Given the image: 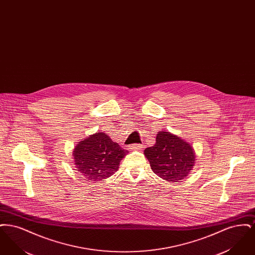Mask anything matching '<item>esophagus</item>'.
<instances>
[{"label":"esophagus","instance_id":"obj_1","mask_svg":"<svg viewBox=\"0 0 255 255\" xmlns=\"http://www.w3.org/2000/svg\"><path fill=\"white\" fill-rule=\"evenodd\" d=\"M141 148L140 144H132V145L129 146V149L131 150H139Z\"/></svg>","mask_w":255,"mask_h":255}]
</instances>
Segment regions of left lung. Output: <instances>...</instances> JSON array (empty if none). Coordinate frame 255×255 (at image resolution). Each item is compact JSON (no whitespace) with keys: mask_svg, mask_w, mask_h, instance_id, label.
<instances>
[{"mask_svg":"<svg viewBox=\"0 0 255 255\" xmlns=\"http://www.w3.org/2000/svg\"><path fill=\"white\" fill-rule=\"evenodd\" d=\"M151 169L162 180L178 182L193 168L196 160L193 146L176 134L159 131L156 143L144 150Z\"/></svg>","mask_w":255,"mask_h":255,"instance_id":"8db88e82","label":"left lung"}]
</instances>
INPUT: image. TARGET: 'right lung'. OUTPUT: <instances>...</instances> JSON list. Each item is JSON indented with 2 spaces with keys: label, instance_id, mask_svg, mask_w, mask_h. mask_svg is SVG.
<instances>
[{
  "label": "right lung",
  "instance_id": "obj_1",
  "mask_svg": "<svg viewBox=\"0 0 255 255\" xmlns=\"http://www.w3.org/2000/svg\"><path fill=\"white\" fill-rule=\"evenodd\" d=\"M127 150L114 142L101 132L89 135L73 149L74 165L86 181L99 182L111 177L119 169Z\"/></svg>",
  "mask_w": 255,
  "mask_h": 255
}]
</instances>
